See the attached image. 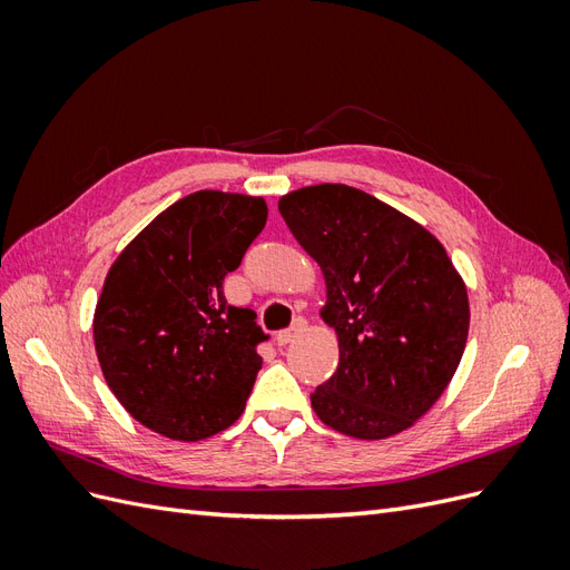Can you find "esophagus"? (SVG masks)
<instances>
[{"label": "esophagus", "instance_id": "34e87169", "mask_svg": "<svg viewBox=\"0 0 570 570\" xmlns=\"http://www.w3.org/2000/svg\"><path fill=\"white\" fill-rule=\"evenodd\" d=\"M306 331V323L299 318V321H295V323H292L289 327H287V331H283V333H278V337H275V342H278V347H285V344H289L292 340H295V337H299L302 333Z\"/></svg>", "mask_w": 570, "mask_h": 570}]
</instances>
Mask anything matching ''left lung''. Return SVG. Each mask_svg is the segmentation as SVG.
<instances>
[{
  "label": "left lung",
  "instance_id": "obj_1",
  "mask_svg": "<svg viewBox=\"0 0 570 570\" xmlns=\"http://www.w3.org/2000/svg\"><path fill=\"white\" fill-rule=\"evenodd\" d=\"M278 212L321 266L318 316L340 361L312 394L342 435L385 440L435 406L469 340V289L440 239L373 195L340 183L299 187Z\"/></svg>",
  "mask_w": 570,
  "mask_h": 570
}]
</instances>
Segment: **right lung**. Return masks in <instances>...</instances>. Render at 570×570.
Here are the masks:
<instances>
[{
  "label": "right lung",
  "instance_id": "obj_1",
  "mask_svg": "<svg viewBox=\"0 0 570 570\" xmlns=\"http://www.w3.org/2000/svg\"><path fill=\"white\" fill-rule=\"evenodd\" d=\"M264 197L199 189L170 204L111 264L95 306L101 373L130 416L197 442L243 416L266 340L223 278L264 230Z\"/></svg>",
  "mask_w": 570,
  "mask_h": 570
}]
</instances>
